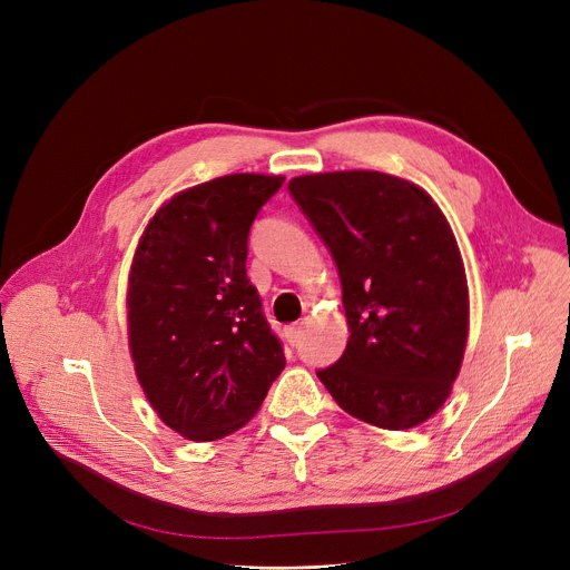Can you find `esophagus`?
Here are the masks:
<instances>
[{"label": "esophagus", "mask_w": 570, "mask_h": 570, "mask_svg": "<svg viewBox=\"0 0 570 570\" xmlns=\"http://www.w3.org/2000/svg\"><path fill=\"white\" fill-rule=\"evenodd\" d=\"M284 333H286V340H288V344H291V346H297V344H301V340H303V335H305L303 325H288Z\"/></svg>", "instance_id": "esophagus-1"}]
</instances>
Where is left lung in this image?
<instances>
[{"label":"left lung","mask_w":570,"mask_h":570,"mask_svg":"<svg viewBox=\"0 0 570 570\" xmlns=\"http://www.w3.org/2000/svg\"><path fill=\"white\" fill-rule=\"evenodd\" d=\"M293 200L331 249L351 337L316 376L357 421L409 430L453 391L469 335L458 239L439 205L379 170L301 175Z\"/></svg>","instance_id":"1"}]
</instances>
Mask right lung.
Returning a JSON list of instances; mask_svg holds the SVG:
<instances>
[{"label":"right lung","instance_id":"1","mask_svg":"<svg viewBox=\"0 0 570 570\" xmlns=\"http://www.w3.org/2000/svg\"><path fill=\"white\" fill-rule=\"evenodd\" d=\"M284 177L233 173L179 191L149 219L134 254L127 321L142 393L191 441L252 421L282 374V342L247 279V239Z\"/></svg>","mask_w":570,"mask_h":570}]
</instances>
